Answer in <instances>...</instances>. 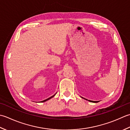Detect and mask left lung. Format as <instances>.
<instances>
[{"mask_svg": "<svg viewBox=\"0 0 130 130\" xmlns=\"http://www.w3.org/2000/svg\"><path fill=\"white\" fill-rule=\"evenodd\" d=\"M89 102H93V103H97V102H96V101H92V100H89Z\"/></svg>", "mask_w": 130, "mask_h": 130, "instance_id": "8db88e82", "label": "left lung"}]
</instances>
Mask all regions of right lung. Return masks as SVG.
<instances>
[{"mask_svg": "<svg viewBox=\"0 0 130 130\" xmlns=\"http://www.w3.org/2000/svg\"><path fill=\"white\" fill-rule=\"evenodd\" d=\"M55 94H54V95H53L52 96H51V97H50V98H47V99H46V100H43V101H41V102H46V101H47V100H49V99H50L51 98H52L53 97H54V96H55Z\"/></svg>", "mask_w": 130, "mask_h": 130, "instance_id": "add662e5", "label": "right lung"}]
</instances>
